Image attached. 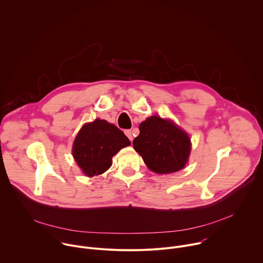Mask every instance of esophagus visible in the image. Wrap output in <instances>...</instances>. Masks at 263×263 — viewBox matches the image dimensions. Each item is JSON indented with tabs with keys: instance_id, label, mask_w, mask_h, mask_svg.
I'll return each instance as SVG.
<instances>
[{
	"instance_id": "obj_1",
	"label": "esophagus",
	"mask_w": 263,
	"mask_h": 263,
	"mask_svg": "<svg viewBox=\"0 0 263 263\" xmlns=\"http://www.w3.org/2000/svg\"><path fill=\"white\" fill-rule=\"evenodd\" d=\"M124 134L126 135V137L129 139V141L130 142H133V140H134V135H133V132L130 130V129H126L125 132H124Z\"/></svg>"
}]
</instances>
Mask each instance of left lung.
Returning a JSON list of instances; mask_svg holds the SVG:
<instances>
[{
  "label": "left lung",
  "instance_id": "left-lung-1",
  "mask_svg": "<svg viewBox=\"0 0 263 263\" xmlns=\"http://www.w3.org/2000/svg\"><path fill=\"white\" fill-rule=\"evenodd\" d=\"M133 145L154 173L171 174L182 170L191 150L189 136L172 120L148 117L140 126Z\"/></svg>",
  "mask_w": 263,
  "mask_h": 263
}]
</instances>
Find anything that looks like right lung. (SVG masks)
Listing matches in <instances>:
<instances>
[{
	"instance_id": "obj_1",
	"label": "right lung",
	"mask_w": 263,
	"mask_h": 263,
	"mask_svg": "<svg viewBox=\"0 0 263 263\" xmlns=\"http://www.w3.org/2000/svg\"><path fill=\"white\" fill-rule=\"evenodd\" d=\"M129 145L127 137L116 125L97 118L81 127L74 141L72 154L82 172L93 177L109 170L112 157Z\"/></svg>"
}]
</instances>
